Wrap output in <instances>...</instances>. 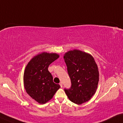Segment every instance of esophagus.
I'll use <instances>...</instances> for the list:
<instances>
[{
    "instance_id": "1",
    "label": "esophagus",
    "mask_w": 123,
    "mask_h": 123,
    "mask_svg": "<svg viewBox=\"0 0 123 123\" xmlns=\"http://www.w3.org/2000/svg\"><path fill=\"white\" fill-rule=\"evenodd\" d=\"M59 85H60V87H63V84H62V82H60Z\"/></svg>"
}]
</instances>
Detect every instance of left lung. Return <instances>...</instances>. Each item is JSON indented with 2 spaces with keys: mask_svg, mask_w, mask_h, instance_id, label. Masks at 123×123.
Returning a JSON list of instances; mask_svg holds the SVG:
<instances>
[{
  "mask_svg": "<svg viewBox=\"0 0 123 123\" xmlns=\"http://www.w3.org/2000/svg\"><path fill=\"white\" fill-rule=\"evenodd\" d=\"M64 59L71 80L70 87L64 88L69 99L77 105L89 101L97 90L99 81L94 58L85 52L74 50L65 53Z\"/></svg>",
  "mask_w": 123,
  "mask_h": 123,
  "instance_id": "8db88e82",
  "label": "left lung"
}]
</instances>
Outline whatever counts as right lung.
Masks as SVG:
<instances>
[{"instance_id": "add662e5", "label": "right lung", "mask_w": 123, "mask_h": 123, "mask_svg": "<svg viewBox=\"0 0 123 123\" xmlns=\"http://www.w3.org/2000/svg\"><path fill=\"white\" fill-rule=\"evenodd\" d=\"M59 58L55 53H43L32 58L26 66L24 75L25 88L38 102L44 104L52 98L60 86L53 81L49 65Z\"/></svg>"}]
</instances>
